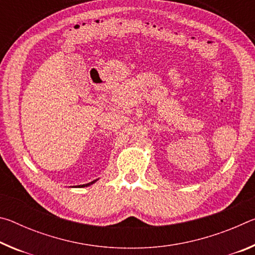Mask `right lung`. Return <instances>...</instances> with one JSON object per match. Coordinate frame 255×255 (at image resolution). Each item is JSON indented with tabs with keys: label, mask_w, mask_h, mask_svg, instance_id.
Returning a JSON list of instances; mask_svg holds the SVG:
<instances>
[{
	"label": "right lung",
	"mask_w": 255,
	"mask_h": 255,
	"mask_svg": "<svg viewBox=\"0 0 255 255\" xmlns=\"http://www.w3.org/2000/svg\"><path fill=\"white\" fill-rule=\"evenodd\" d=\"M96 182V181H92V182H90V183H86V184H82V185H77V187L79 188H82V187H88V185H90V184H92V183H94Z\"/></svg>",
	"instance_id": "right-lung-1"
}]
</instances>
